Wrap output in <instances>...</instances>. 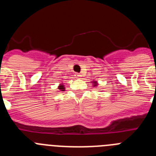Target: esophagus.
Returning a JSON list of instances; mask_svg holds the SVG:
<instances>
[{"label": "esophagus", "mask_w": 156, "mask_h": 156, "mask_svg": "<svg viewBox=\"0 0 156 156\" xmlns=\"http://www.w3.org/2000/svg\"><path fill=\"white\" fill-rule=\"evenodd\" d=\"M75 76H76V78H80V77L82 76V75H81L80 73H76Z\"/></svg>", "instance_id": "34e87169"}]
</instances>
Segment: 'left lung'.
Wrapping results in <instances>:
<instances>
[{
    "label": "left lung",
    "instance_id": "obj_1",
    "mask_svg": "<svg viewBox=\"0 0 156 156\" xmlns=\"http://www.w3.org/2000/svg\"><path fill=\"white\" fill-rule=\"evenodd\" d=\"M92 84H93V87H97L98 85V83L97 81H95V80H93L92 81Z\"/></svg>",
    "mask_w": 156,
    "mask_h": 156
}]
</instances>
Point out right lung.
Segmentation results:
<instances>
[{"label":"right lung","mask_w":156,"mask_h":156,"mask_svg":"<svg viewBox=\"0 0 156 156\" xmlns=\"http://www.w3.org/2000/svg\"><path fill=\"white\" fill-rule=\"evenodd\" d=\"M58 89H59V90H62V91H64V90H65V86H64V85H63L62 83H60V84H59Z\"/></svg>","instance_id":"add662e5"}]
</instances>
